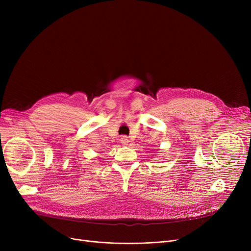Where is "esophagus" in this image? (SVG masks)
<instances>
[{
  "instance_id": "obj_1",
  "label": "esophagus",
  "mask_w": 251,
  "mask_h": 251,
  "mask_svg": "<svg viewBox=\"0 0 251 251\" xmlns=\"http://www.w3.org/2000/svg\"><path fill=\"white\" fill-rule=\"evenodd\" d=\"M120 141H121V143L123 144V146H127L128 142H129V140H128L127 136H122V137L120 138Z\"/></svg>"
}]
</instances>
